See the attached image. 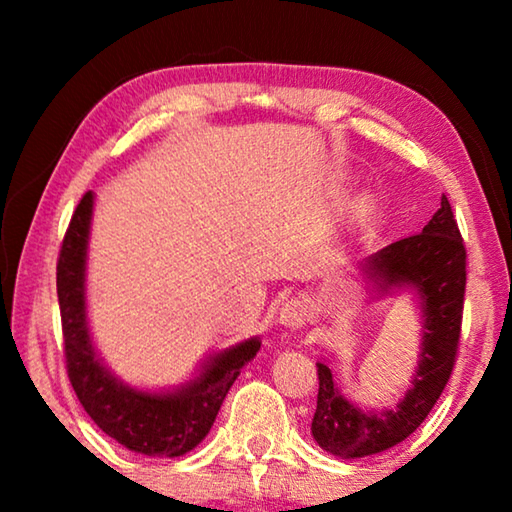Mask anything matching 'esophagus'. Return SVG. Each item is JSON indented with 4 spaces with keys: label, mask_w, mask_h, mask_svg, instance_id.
I'll return each instance as SVG.
<instances>
[{
    "label": "esophagus",
    "mask_w": 512,
    "mask_h": 512,
    "mask_svg": "<svg viewBox=\"0 0 512 512\" xmlns=\"http://www.w3.org/2000/svg\"><path fill=\"white\" fill-rule=\"evenodd\" d=\"M307 318H309V311H307V305L302 300H289L280 311V323L287 325V327H293V329L305 325Z\"/></svg>",
    "instance_id": "obj_1"
}]
</instances>
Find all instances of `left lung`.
Masks as SVG:
<instances>
[{
  "instance_id": "obj_1",
  "label": "left lung",
  "mask_w": 512,
  "mask_h": 512,
  "mask_svg": "<svg viewBox=\"0 0 512 512\" xmlns=\"http://www.w3.org/2000/svg\"><path fill=\"white\" fill-rule=\"evenodd\" d=\"M465 246L447 196L422 232L370 255L363 273L379 293L411 289L420 298L422 348L411 388L395 409L361 411L334 386L318 361V402L311 433L325 452L363 458L391 449L420 427L452 377L461 339L465 298Z\"/></svg>"
}]
</instances>
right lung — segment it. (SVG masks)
<instances>
[{
    "instance_id": "obj_1",
    "label": "right lung",
    "mask_w": 512,
    "mask_h": 512,
    "mask_svg": "<svg viewBox=\"0 0 512 512\" xmlns=\"http://www.w3.org/2000/svg\"><path fill=\"white\" fill-rule=\"evenodd\" d=\"M92 207L94 194L88 192L72 214L56 266L69 381L94 424L119 445L146 456H183L210 433L230 386L259 352L262 341L253 336L212 354L194 379L173 391H140L117 379L94 350L85 311Z\"/></svg>"
}]
</instances>
